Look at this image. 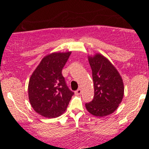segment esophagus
Masks as SVG:
<instances>
[{
	"mask_svg": "<svg viewBox=\"0 0 149 149\" xmlns=\"http://www.w3.org/2000/svg\"><path fill=\"white\" fill-rule=\"evenodd\" d=\"M75 93H76V95H80V94H81V89L78 88V90H77L75 92Z\"/></svg>",
	"mask_w": 149,
	"mask_h": 149,
	"instance_id": "34e87169",
	"label": "esophagus"
}]
</instances>
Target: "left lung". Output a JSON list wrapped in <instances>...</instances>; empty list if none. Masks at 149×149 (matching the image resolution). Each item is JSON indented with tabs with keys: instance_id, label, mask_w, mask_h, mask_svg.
<instances>
[{
	"instance_id": "obj_1",
	"label": "left lung",
	"mask_w": 149,
	"mask_h": 149,
	"mask_svg": "<svg viewBox=\"0 0 149 149\" xmlns=\"http://www.w3.org/2000/svg\"><path fill=\"white\" fill-rule=\"evenodd\" d=\"M92 71L95 95L85 104L87 110L98 117L113 113L118 107L124 95V85L119 73L107 58L97 54L89 57Z\"/></svg>"
}]
</instances>
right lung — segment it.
Segmentation results:
<instances>
[{"label":"right lung","instance_id":"add662e5","mask_svg":"<svg viewBox=\"0 0 149 149\" xmlns=\"http://www.w3.org/2000/svg\"><path fill=\"white\" fill-rule=\"evenodd\" d=\"M71 53L56 52L46 56L31 76L29 102L35 111L44 117L51 118L61 115L74 95L61 73Z\"/></svg>","mask_w":149,"mask_h":149}]
</instances>
